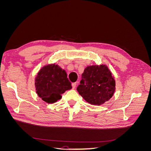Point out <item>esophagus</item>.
Returning a JSON list of instances; mask_svg holds the SVG:
<instances>
[{
    "mask_svg": "<svg viewBox=\"0 0 151 151\" xmlns=\"http://www.w3.org/2000/svg\"><path fill=\"white\" fill-rule=\"evenodd\" d=\"M72 89H75L77 86V83H74L72 84Z\"/></svg>",
    "mask_w": 151,
    "mask_h": 151,
    "instance_id": "esophagus-1",
    "label": "esophagus"
}]
</instances>
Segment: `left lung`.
Instances as JSON below:
<instances>
[{
  "instance_id": "left-lung-1",
  "label": "left lung",
  "mask_w": 151,
  "mask_h": 151,
  "mask_svg": "<svg viewBox=\"0 0 151 151\" xmlns=\"http://www.w3.org/2000/svg\"><path fill=\"white\" fill-rule=\"evenodd\" d=\"M77 90L87 102L99 106L113 96L115 80L106 65L88 66L82 74Z\"/></svg>"
}]
</instances>
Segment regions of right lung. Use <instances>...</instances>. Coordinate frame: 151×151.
<instances>
[{"instance_id":"add662e5","label":"right lung","mask_w":151,"mask_h":151,"mask_svg":"<svg viewBox=\"0 0 151 151\" xmlns=\"http://www.w3.org/2000/svg\"><path fill=\"white\" fill-rule=\"evenodd\" d=\"M35 88L38 96L48 103L62 98V94L72 89L65 70L55 63L43 66L35 78Z\"/></svg>"}]
</instances>
